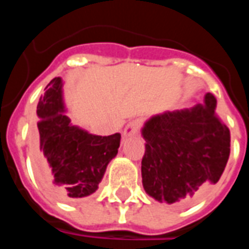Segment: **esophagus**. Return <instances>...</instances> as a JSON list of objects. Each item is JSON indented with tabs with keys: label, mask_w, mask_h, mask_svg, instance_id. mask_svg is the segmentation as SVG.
Segmentation results:
<instances>
[{
	"label": "esophagus",
	"mask_w": 249,
	"mask_h": 249,
	"mask_svg": "<svg viewBox=\"0 0 249 249\" xmlns=\"http://www.w3.org/2000/svg\"><path fill=\"white\" fill-rule=\"evenodd\" d=\"M141 126H142V120L135 119L129 121L124 129V136H135L140 132Z\"/></svg>",
	"instance_id": "34e87169"
}]
</instances>
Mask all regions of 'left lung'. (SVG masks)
<instances>
[{
    "instance_id": "1",
    "label": "left lung",
    "mask_w": 249,
    "mask_h": 249,
    "mask_svg": "<svg viewBox=\"0 0 249 249\" xmlns=\"http://www.w3.org/2000/svg\"><path fill=\"white\" fill-rule=\"evenodd\" d=\"M214 109L216 98L207 93L204 104L146 121L141 176L151 197L185 207L219 181L230 157L231 135Z\"/></svg>"
}]
</instances>
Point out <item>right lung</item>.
<instances>
[{
	"label": "right lung",
	"mask_w": 249,
	"mask_h": 249,
	"mask_svg": "<svg viewBox=\"0 0 249 249\" xmlns=\"http://www.w3.org/2000/svg\"><path fill=\"white\" fill-rule=\"evenodd\" d=\"M62 101V81L53 78L37 105L36 164L48 189L61 200L96 192L121 135L96 136L71 124Z\"/></svg>",
	"instance_id": "obj_1"
}]
</instances>
